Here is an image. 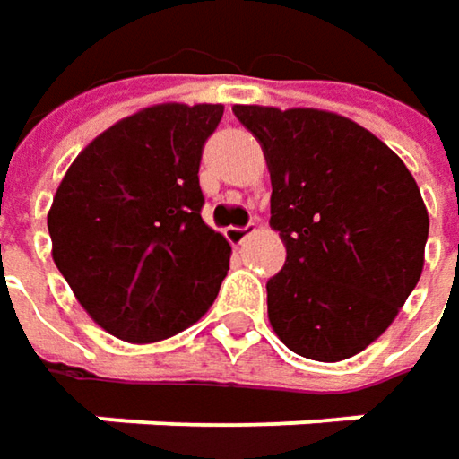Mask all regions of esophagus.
Masks as SVG:
<instances>
[{"label": "esophagus", "instance_id": "34e87169", "mask_svg": "<svg viewBox=\"0 0 459 459\" xmlns=\"http://www.w3.org/2000/svg\"><path fill=\"white\" fill-rule=\"evenodd\" d=\"M253 230H255L253 224H245V227H227V230H224V238L232 242V245H242V242L253 235Z\"/></svg>", "mask_w": 459, "mask_h": 459}]
</instances>
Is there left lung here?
<instances>
[{"label":"left lung","instance_id":"1","mask_svg":"<svg viewBox=\"0 0 459 459\" xmlns=\"http://www.w3.org/2000/svg\"><path fill=\"white\" fill-rule=\"evenodd\" d=\"M271 170V224L287 245L268 320L294 354L341 361L390 328L416 289L429 238L403 160L354 121L312 108L235 105Z\"/></svg>","mask_w":459,"mask_h":459}]
</instances>
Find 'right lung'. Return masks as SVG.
Instances as JSON below:
<instances>
[{
	"mask_svg": "<svg viewBox=\"0 0 459 459\" xmlns=\"http://www.w3.org/2000/svg\"><path fill=\"white\" fill-rule=\"evenodd\" d=\"M221 113L144 108L84 147L54 195V264L90 317L121 341L170 338L217 299L232 247L201 219L198 165Z\"/></svg>",
	"mask_w": 459,
	"mask_h": 459,
	"instance_id": "obj_1",
	"label": "right lung"
}]
</instances>
